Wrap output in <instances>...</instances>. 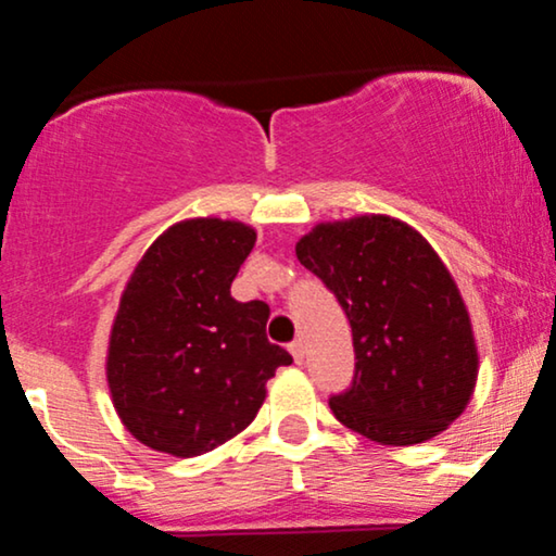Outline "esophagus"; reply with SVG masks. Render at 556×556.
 Instances as JSON below:
<instances>
[{"label": "esophagus", "mask_w": 556, "mask_h": 556, "mask_svg": "<svg viewBox=\"0 0 556 556\" xmlns=\"http://www.w3.org/2000/svg\"><path fill=\"white\" fill-rule=\"evenodd\" d=\"M290 353H292V358H295L298 366L305 361V342L300 340V337L295 342H290Z\"/></svg>", "instance_id": "1"}]
</instances>
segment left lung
<instances>
[{
	"mask_svg": "<svg viewBox=\"0 0 556 556\" xmlns=\"http://www.w3.org/2000/svg\"><path fill=\"white\" fill-rule=\"evenodd\" d=\"M295 253L353 329L355 376L329 400L334 418L389 446L420 444L460 418L478 379L476 337L455 279L424 235L366 214L321 222Z\"/></svg>",
	"mask_w": 556,
	"mask_h": 556,
	"instance_id": "8db88e82",
	"label": "left lung"
}]
</instances>
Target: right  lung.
I'll list each match as a JSON object with an SVG mask.
<instances>
[{
    "label": "right lung",
    "instance_id": "obj_1",
    "mask_svg": "<svg viewBox=\"0 0 556 556\" xmlns=\"http://www.w3.org/2000/svg\"><path fill=\"white\" fill-rule=\"evenodd\" d=\"M256 229L185 219L151 242L119 298L106 353L114 410L140 444L212 452L251 426L292 355L266 340L269 305L229 295Z\"/></svg>",
    "mask_w": 556,
    "mask_h": 556
}]
</instances>
